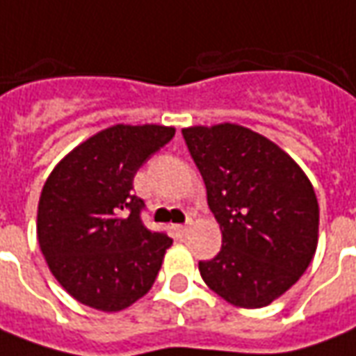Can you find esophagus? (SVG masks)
<instances>
[{"mask_svg": "<svg viewBox=\"0 0 356 356\" xmlns=\"http://www.w3.org/2000/svg\"><path fill=\"white\" fill-rule=\"evenodd\" d=\"M173 233H175L177 237H185L186 233H188V227H186V225H173Z\"/></svg>", "mask_w": 356, "mask_h": 356, "instance_id": "esophagus-1", "label": "esophagus"}]
</instances>
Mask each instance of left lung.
I'll return each instance as SVG.
<instances>
[{
  "instance_id": "left-lung-1",
  "label": "left lung",
  "mask_w": 356,
  "mask_h": 356,
  "mask_svg": "<svg viewBox=\"0 0 356 356\" xmlns=\"http://www.w3.org/2000/svg\"><path fill=\"white\" fill-rule=\"evenodd\" d=\"M183 136L221 229L220 252L198 262L204 283L235 307H268L314 258V186L289 154L247 127H186Z\"/></svg>"
}]
</instances>
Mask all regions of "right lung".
<instances>
[{"instance_id": "right-lung-1", "label": "right lung", "mask_w": 356, "mask_h": 356, "mask_svg": "<svg viewBox=\"0 0 356 356\" xmlns=\"http://www.w3.org/2000/svg\"><path fill=\"white\" fill-rule=\"evenodd\" d=\"M175 135L173 127L119 125L57 163L38 202V245L59 285L81 305L119 312L144 297L171 241L144 227L133 179Z\"/></svg>"}]
</instances>
